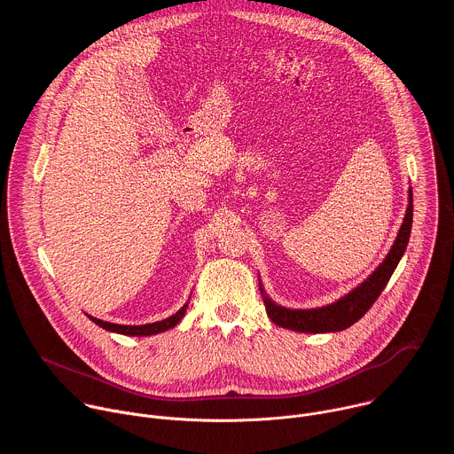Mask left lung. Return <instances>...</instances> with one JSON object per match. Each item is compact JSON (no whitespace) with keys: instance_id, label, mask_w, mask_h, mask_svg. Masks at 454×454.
<instances>
[{"instance_id":"obj_1","label":"left lung","mask_w":454,"mask_h":454,"mask_svg":"<svg viewBox=\"0 0 454 454\" xmlns=\"http://www.w3.org/2000/svg\"><path fill=\"white\" fill-rule=\"evenodd\" d=\"M410 201L406 208V215L403 221V226L397 233V239L386 254L384 261L379 264V268L356 289H352L348 294L340 298L338 301L325 305V307H316V309H287L278 303H275L266 293L261 284V293L264 298V305L268 310V316L278 327L296 331V333H338L345 331L357 319H361L366 310L373 305V301L379 298L382 289L386 287L387 280L392 278L399 261L403 258L406 246L410 242L411 233V223H413V193L410 190Z\"/></svg>"}]
</instances>
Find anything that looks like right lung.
Returning <instances> with one entry per match:
<instances>
[{
  "mask_svg": "<svg viewBox=\"0 0 454 454\" xmlns=\"http://www.w3.org/2000/svg\"><path fill=\"white\" fill-rule=\"evenodd\" d=\"M186 307H188V301L176 314H172L170 317H165V319L156 321V323H145V325H116V323L102 321V319H97V317H93L90 314H88V317L93 323H97L98 327H102V329H106L109 333H116V334H123V336H153V334H160V333H165V331L176 327L177 323L181 321V317L184 316Z\"/></svg>",
  "mask_w": 454,
  "mask_h": 454,
  "instance_id": "1",
  "label": "right lung"
}]
</instances>
